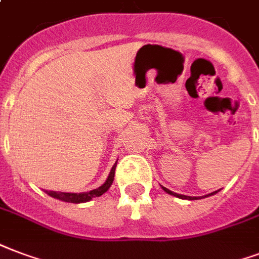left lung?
Returning a JSON list of instances; mask_svg holds the SVG:
<instances>
[{"instance_id": "left-lung-1", "label": "left lung", "mask_w": 259, "mask_h": 259, "mask_svg": "<svg viewBox=\"0 0 259 259\" xmlns=\"http://www.w3.org/2000/svg\"><path fill=\"white\" fill-rule=\"evenodd\" d=\"M162 188H164V191H165V192H168V194H170V195L178 196V198H182V199H190V201H192V199H198V196H187V195H182V194H176V192L170 191V190H168V188H165V187H162ZM215 192H217V191L211 192V194H209V195H214ZM209 195H205V196H209Z\"/></svg>"}]
</instances>
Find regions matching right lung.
Wrapping results in <instances>:
<instances>
[{"instance_id":"obj_1","label":"right lung","mask_w":259,"mask_h":259,"mask_svg":"<svg viewBox=\"0 0 259 259\" xmlns=\"http://www.w3.org/2000/svg\"><path fill=\"white\" fill-rule=\"evenodd\" d=\"M114 170H116V164L113 165V168L110 170V174H109L108 179H106V182L100 186L98 188H95V190H91V191L87 192H57V191H48L46 190V194L50 196H53L56 199H60V201L64 202H71V203H81V202H89L91 201L93 198H97V196H101L102 194L108 191L110 186H112V183L114 180Z\"/></svg>"}]
</instances>
